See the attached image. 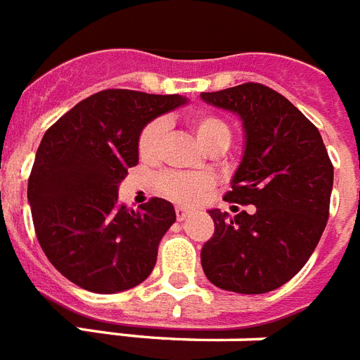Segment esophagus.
Masks as SVG:
<instances>
[{
  "label": "esophagus",
  "instance_id": "1",
  "mask_svg": "<svg viewBox=\"0 0 360 360\" xmlns=\"http://www.w3.org/2000/svg\"><path fill=\"white\" fill-rule=\"evenodd\" d=\"M189 215H191V212H189V210H186V208H176V217H178V221H186L189 217Z\"/></svg>",
  "mask_w": 360,
  "mask_h": 360
}]
</instances>
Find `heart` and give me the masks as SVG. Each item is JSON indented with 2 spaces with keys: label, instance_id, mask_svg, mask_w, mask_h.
<instances>
[{
  "label": "heart",
  "instance_id": "obj_1",
  "mask_svg": "<svg viewBox=\"0 0 360 360\" xmlns=\"http://www.w3.org/2000/svg\"><path fill=\"white\" fill-rule=\"evenodd\" d=\"M188 124L204 150H225L232 139L230 126L214 113L197 111V113L189 115ZM165 135L167 124L162 119L152 120L143 128L139 143H137V150H139V158L143 162H156L162 154ZM212 186H214L212 176L200 174V172H169L160 178V189L163 193L171 197L172 200L188 204V206L197 204L206 195V191L212 189Z\"/></svg>",
  "mask_w": 360,
  "mask_h": 360
}]
</instances>
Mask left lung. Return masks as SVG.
I'll use <instances>...</instances> for the list:
<instances>
[{"mask_svg":"<svg viewBox=\"0 0 360 360\" xmlns=\"http://www.w3.org/2000/svg\"><path fill=\"white\" fill-rule=\"evenodd\" d=\"M200 98L240 117L243 156L225 200L255 208L234 217L210 210L215 230L200 251L204 275L229 292L266 294L314 252L329 217L333 163L318 128L266 85L243 83Z\"/></svg>","mask_w":360,"mask_h":360,"instance_id":"obj_1","label":"left lung"}]
</instances>
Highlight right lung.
<instances>
[{
	"label": "right lung",
	"instance_id": "add662e5",
	"mask_svg": "<svg viewBox=\"0 0 360 360\" xmlns=\"http://www.w3.org/2000/svg\"><path fill=\"white\" fill-rule=\"evenodd\" d=\"M184 103L180 94L108 89L76 103L40 141L27 184L34 232L51 266L79 288L124 292L156 266L174 206L154 197L128 210L119 186L139 162L143 128Z\"/></svg>",
	"mask_w": 360,
	"mask_h": 360
}]
</instances>
